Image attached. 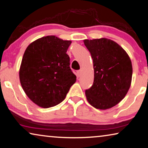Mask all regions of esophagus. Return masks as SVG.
<instances>
[{
	"label": "esophagus",
	"instance_id": "34e87169",
	"mask_svg": "<svg viewBox=\"0 0 148 148\" xmlns=\"http://www.w3.org/2000/svg\"><path fill=\"white\" fill-rule=\"evenodd\" d=\"M81 74H82V70H78V71H77V75H78V76L80 77Z\"/></svg>",
	"mask_w": 148,
	"mask_h": 148
}]
</instances>
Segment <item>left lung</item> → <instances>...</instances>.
<instances>
[{"label":"left lung","instance_id":"1","mask_svg":"<svg viewBox=\"0 0 148 148\" xmlns=\"http://www.w3.org/2000/svg\"><path fill=\"white\" fill-rule=\"evenodd\" d=\"M93 59L94 79L86 90L87 100L97 109L106 110L123 100L132 82V62L118 43L107 38L84 40Z\"/></svg>","mask_w":148,"mask_h":148}]
</instances>
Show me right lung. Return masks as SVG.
I'll list each match as a JSON object with an SVG mask.
<instances>
[{"label":"right lung","instance_id":"right-lung-1","mask_svg":"<svg viewBox=\"0 0 148 148\" xmlns=\"http://www.w3.org/2000/svg\"><path fill=\"white\" fill-rule=\"evenodd\" d=\"M71 43L48 36L32 42L25 49L19 71L20 84L39 107L45 109L59 104L76 82L66 54Z\"/></svg>","mask_w":148,"mask_h":148}]
</instances>
